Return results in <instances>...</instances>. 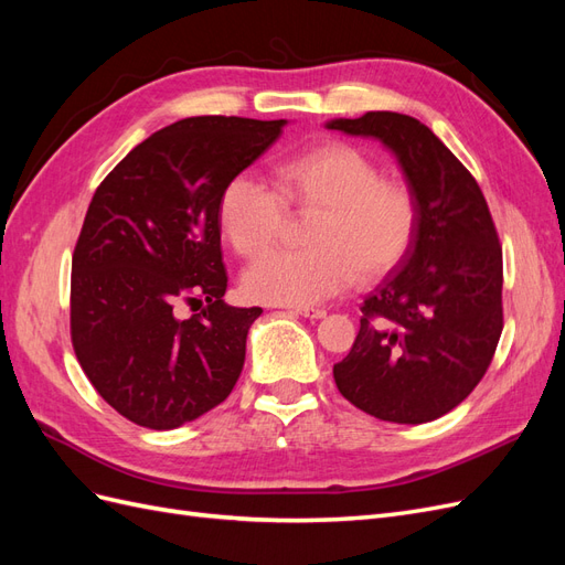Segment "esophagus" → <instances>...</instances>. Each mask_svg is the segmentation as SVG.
<instances>
[{"instance_id":"34e87169","label":"esophagus","mask_w":565,"mask_h":565,"mask_svg":"<svg viewBox=\"0 0 565 565\" xmlns=\"http://www.w3.org/2000/svg\"><path fill=\"white\" fill-rule=\"evenodd\" d=\"M289 313L311 318V320H318V318L328 316V311H324V309H313V306H292V309H289Z\"/></svg>"}]
</instances>
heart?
<instances>
[{"label": "heart", "instance_id": "1", "mask_svg": "<svg viewBox=\"0 0 565 565\" xmlns=\"http://www.w3.org/2000/svg\"><path fill=\"white\" fill-rule=\"evenodd\" d=\"M287 207L320 212L309 252L276 249L243 276L247 297L273 306H311L384 278L413 247L417 200L386 181L380 164L349 143H324L276 169V188L254 174L233 177L218 200V224L233 249L256 256L285 224Z\"/></svg>", "mask_w": 565, "mask_h": 565}]
</instances>
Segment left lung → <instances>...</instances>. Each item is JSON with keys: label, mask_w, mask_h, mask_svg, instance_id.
I'll return each mask as SVG.
<instances>
[{"label": "left lung", "mask_w": 565, "mask_h": 565, "mask_svg": "<svg viewBox=\"0 0 565 565\" xmlns=\"http://www.w3.org/2000/svg\"><path fill=\"white\" fill-rule=\"evenodd\" d=\"M328 129L377 139L417 200L405 259L361 306V330L334 365L341 396L396 424L438 419L465 401L502 334V247L469 169L419 119L374 110Z\"/></svg>", "instance_id": "obj_1"}]
</instances>
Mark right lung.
Returning <instances> with one entry per match:
<instances>
[{"mask_svg":"<svg viewBox=\"0 0 565 565\" xmlns=\"http://www.w3.org/2000/svg\"><path fill=\"white\" fill-rule=\"evenodd\" d=\"M285 119L185 117L100 181L73 254L71 337L110 407L167 431L224 403L259 306L224 301L218 200ZM191 305L199 313L185 319Z\"/></svg>","mask_w":565,"mask_h":565,"instance_id":"obj_1","label":"right lung"}]
</instances>
